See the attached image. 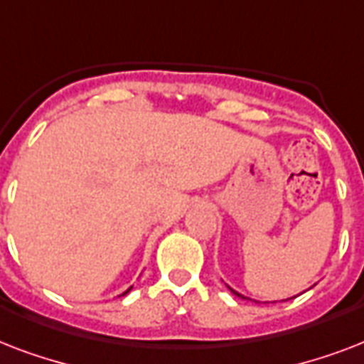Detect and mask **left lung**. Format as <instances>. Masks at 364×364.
Listing matches in <instances>:
<instances>
[{
    "label": "left lung",
    "instance_id": "1",
    "mask_svg": "<svg viewBox=\"0 0 364 364\" xmlns=\"http://www.w3.org/2000/svg\"><path fill=\"white\" fill-rule=\"evenodd\" d=\"M228 289H230V291H232V293H234V294H236V296H240V299H245V296H243V294H240V293H238V291H234V289H232V287H228ZM293 299H294V296H293Z\"/></svg>",
    "mask_w": 364,
    "mask_h": 364
}]
</instances>
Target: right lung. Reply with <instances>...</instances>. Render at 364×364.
<instances>
[{
  "mask_svg": "<svg viewBox=\"0 0 364 364\" xmlns=\"http://www.w3.org/2000/svg\"><path fill=\"white\" fill-rule=\"evenodd\" d=\"M132 289V287H130ZM130 289H128V291H130ZM128 291H124V293H122V294H126V293H128Z\"/></svg>",
  "mask_w": 364,
  "mask_h": 364,
  "instance_id": "right-lung-1",
  "label": "right lung"
}]
</instances>
